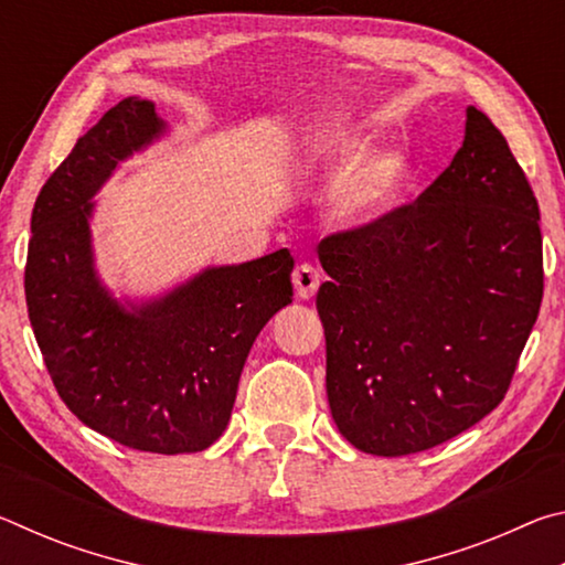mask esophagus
Listing matches in <instances>:
<instances>
[{"label": "esophagus", "instance_id": "esophagus-1", "mask_svg": "<svg viewBox=\"0 0 565 565\" xmlns=\"http://www.w3.org/2000/svg\"><path fill=\"white\" fill-rule=\"evenodd\" d=\"M291 279H294L296 296H299V299H311V296L317 294V289H319L321 274H319L317 266L299 264V266H296V269H294Z\"/></svg>", "mask_w": 565, "mask_h": 565}]
</instances>
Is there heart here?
Returning <instances> with one entry per match:
<instances>
[{
    "mask_svg": "<svg viewBox=\"0 0 565 565\" xmlns=\"http://www.w3.org/2000/svg\"><path fill=\"white\" fill-rule=\"evenodd\" d=\"M341 159L347 164H356L359 151L341 149ZM401 179H404V161L396 157L379 159L363 174L341 186L337 196V214L347 224L371 222V218H376L391 204Z\"/></svg>",
    "mask_w": 565,
    "mask_h": 565,
    "instance_id": "1",
    "label": "heart"
}]
</instances>
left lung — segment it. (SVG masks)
Instances as JSON below:
<instances>
[{"mask_svg": "<svg viewBox=\"0 0 565 565\" xmlns=\"http://www.w3.org/2000/svg\"><path fill=\"white\" fill-rule=\"evenodd\" d=\"M539 202L476 107L463 147L416 202L319 244L331 279V416L363 454L426 451L501 404L543 299Z\"/></svg>", "mask_w": 565, "mask_h": 565, "instance_id": "left-lung-1", "label": "left lung"}]
</instances>
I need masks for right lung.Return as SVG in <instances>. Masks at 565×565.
<instances>
[{
    "mask_svg": "<svg viewBox=\"0 0 565 565\" xmlns=\"http://www.w3.org/2000/svg\"><path fill=\"white\" fill-rule=\"evenodd\" d=\"M164 129L154 104L121 99L76 139L32 212L26 311L66 408L94 431L149 454H196L224 434L254 339L291 303L294 259L206 269L164 299L127 311L92 266L97 189Z\"/></svg>",
    "mask_w": 565,
    "mask_h": 565,
    "instance_id": "1",
    "label": "right lung"
}]
</instances>
